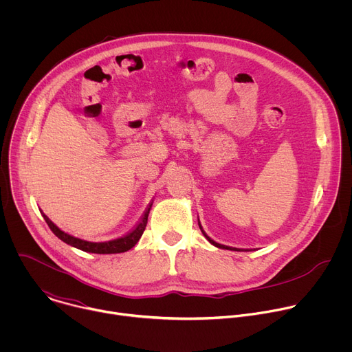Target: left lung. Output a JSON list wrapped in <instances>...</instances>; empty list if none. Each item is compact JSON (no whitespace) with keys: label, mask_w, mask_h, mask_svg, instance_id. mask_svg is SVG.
Here are the masks:
<instances>
[{"label":"left lung","mask_w":352,"mask_h":352,"mask_svg":"<svg viewBox=\"0 0 352 352\" xmlns=\"http://www.w3.org/2000/svg\"><path fill=\"white\" fill-rule=\"evenodd\" d=\"M199 227H200V224H199ZM200 230H202V227H200ZM202 232H204V235H205V236H206V238H208V239H209V242H210V243H213V245H214V246H217V248H224V249H230V250H241V249H235V248H230V246H226V245H220V243H217V242H214V241H213V239H210V238H209V236H208V235H206V234H205V231H204V230H202Z\"/></svg>","instance_id":"8db88e82"}]
</instances>
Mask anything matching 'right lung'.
<instances>
[{"mask_svg":"<svg viewBox=\"0 0 352 352\" xmlns=\"http://www.w3.org/2000/svg\"><path fill=\"white\" fill-rule=\"evenodd\" d=\"M150 208H152V204L147 206L140 221L135 226V228L132 231H129L126 235H124L121 238L107 241V242H89V241L75 238V236L61 231L45 214H43V217H44L45 223L48 224L50 230H52L61 241H64L65 243H68L71 246H75L80 250H85V252H90V254H100V255L102 254H121V252H126V250L133 248L138 243V241L140 239V236L146 228V224H147V216H148Z\"/></svg>","mask_w":352,"mask_h":352,"instance_id":"obj_1","label":"right lung"}]
</instances>
